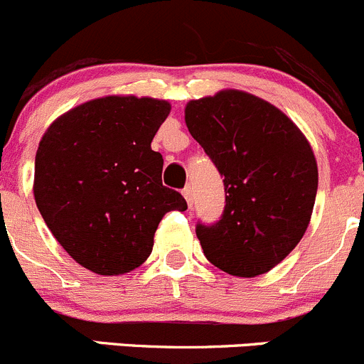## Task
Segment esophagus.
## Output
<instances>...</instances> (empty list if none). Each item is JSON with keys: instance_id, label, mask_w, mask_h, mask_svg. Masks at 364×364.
I'll list each match as a JSON object with an SVG mask.
<instances>
[{"instance_id": "obj_1", "label": "esophagus", "mask_w": 364, "mask_h": 364, "mask_svg": "<svg viewBox=\"0 0 364 364\" xmlns=\"http://www.w3.org/2000/svg\"><path fill=\"white\" fill-rule=\"evenodd\" d=\"M182 194H183V198H186L187 205H189V207H193V200H194V196H193V187H191V186L183 187Z\"/></svg>"}]
</instances>
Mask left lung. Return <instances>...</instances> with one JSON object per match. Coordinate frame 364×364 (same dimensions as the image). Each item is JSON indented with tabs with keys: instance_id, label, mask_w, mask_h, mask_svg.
<instances>
[{
	"instance_id": "left-lung-1",
	"label": "left lung",
	"mask_w": 364,
	"mask_h": 364,
	"mask_svg": "<svg viewBox=\"0 0 364 364\" xmlns=\"http://www.w3.org/2000/svg\"><path fill=\"white\" fill-rule=\"evenodd\" d=\"M191 136L225 177V210L198 223L207 260L240 278L264 274L303 239L318 170L303 132L278 107L223 90L186 106Z\"/></svg>"
}]
</instances>
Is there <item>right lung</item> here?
I'll list each match as a JSON object with an SVG mask.
<instances>
[{
	"mask_svg": "<svg viewBox=\"0 0 364 364\" xmlns=\"http://www.w3.org/2000/svg\"><path fill=\"white\" fill-rule=\"evenodd\" d=\"M166 100L102 97L74 107L42 136L35 201L55 239L77 264L125 274L152 253L170 210H186L163 186V156L150 143L170 114Z\"/></svg>",
	"mask_w": 364,
	"mask_h": 364,
	"instance_id": "add662e5",
	"label": "right lung"
}]
</instances>
